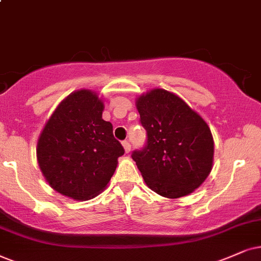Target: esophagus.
Masks as SVG:
<instances>
[{"label": "esophagus", "instance_id": "1", "mask_svg": "<svg viewBox=\"0 0 261 261\" xmlns=\"http://www.w3.org/2000/svg\"><path fill=\"white\" fill-rule=\"evenodd\" d=\"M123 147H124V149H125V153H128V151L131 150V144H130V142H128V141H124L123 142Z\"/></svg>", "mask_w": 261, "mask_h": 261}]
</instances>
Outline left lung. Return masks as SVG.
I'll use <instances>...</instances> for the list:
<instances>
[{"instance_id": "left-lung-1", "label": "left lung", "mask_w": 261, "mask_h": 261, "mask_svg": "<svg viewBox=\"0 0 261 261\" xmlns=\"http://www.w3.org/2000/svg\"><path fill=\"white\" fill-rule=\"evenodd\" d=\"M146 146L135 150L144 182L161 196L189 195L212 170L214 143L202 118L182 98L164 89H153L136 100Z\"/></svg>"}]
</instances>
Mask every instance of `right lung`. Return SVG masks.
Instances as JSON below:
<instances>
[{
    "label": "right lung",
    "instance_id": "1",
    "mask_svg": "<svg viewBox=\"0 0 261 261\" xmlns=\"http://www.w3.org/2000/svg\"><path fill=\"white\" fill-rule=\"evenodd\" d=\"M96 92L68 95L49 118L37 142V160L53 189L73 200L95 197L106 188L124 154L113 125L102 119Z\"/></svg>",
    "mask_w": 261,
    "mask_h": 261
}]
</instances>
